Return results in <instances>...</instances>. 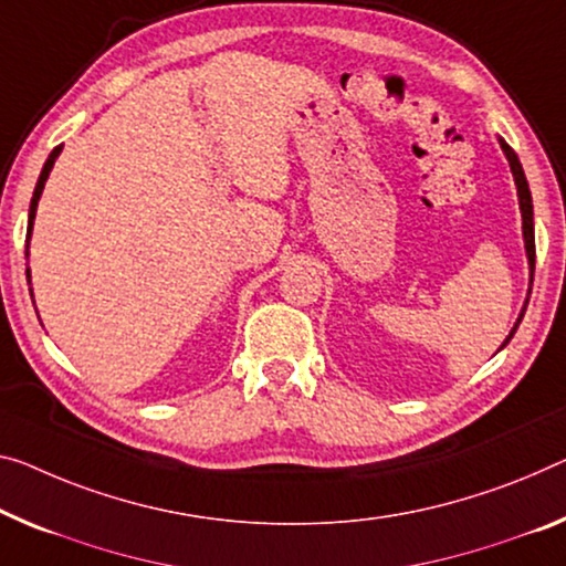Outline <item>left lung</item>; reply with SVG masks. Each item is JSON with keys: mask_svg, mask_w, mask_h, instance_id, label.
<instances>
[{"mask_svg": "<svg viewBox=\"0 0 566 566\" xmlns=\"http://www.w3.org/2000/svg\"><path fill=\"white\" fill-rule=\"evenodd\" d=\"M499 144H501V151L506 154L511 174H514V181H516V197H518V210H521V232H524V250H526V260H528V291H526V301H524V308H521V313H518L514 328H511L509 336H506V342L501 344V349H503V346H506V344L511 342V338H514L516 328H518V324H521V318H524L526 306H528V295H532V283H534L536 245H534V205H532V192H528V181H526L524 167H521L516 151L511 149V146H509L506 142H503L501 136H499Z\"/></svg>", "mask_w": 566, "mask_h": 566, "instance_id": "1", "label": "left lung"}]
</instances>
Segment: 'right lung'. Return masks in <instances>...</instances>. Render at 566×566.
Wrapping results in <instances>:
<instances>
[{"mask_svg":"<svg viewBox=\"0 0 566 566\" xmlns=\"http://www.w3.org/2000/svg\"><path fill=\"white\" fill-rule=\"evenodd\" d=\"M60 151H63V144L55 146V149L50 151L45 167H42V171H40L38 185H34V195H32L30 214H28V240H24V242H28V245H24V258H30V240H32V228H34V214H38V202H40V197H42V189H45V181L50 177V171H52V167H55V159L60 156ZM28 283H30V268H28ZM30 293H32V289H30Z\"/></svg>","mask_w":566,"mask_h":566,"instance_id":"right-lung-1","label":"right lung"}]
</instances>
